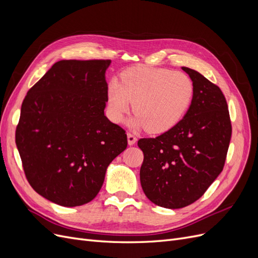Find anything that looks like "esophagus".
I'll use <instances>...</instances> for the list:
<instances>
[{
    "label": "esophagus",
    "instance_id": "34e87169",
    "mask_svg": "<svg viewBox=\"0 0 258 258\" xmlns=\"http://www.w3.org/2000/svg\"><path fill=\"white\" fill-rule=\"evenodd\" d=\"M127 139H128V144H129V145H134V144H136V142H137V138H136L134 135L128 134V135H127Z\"/></svg>",
    "mask_w": 258,
    "mask_h": 258
}]
</instances>
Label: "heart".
Wrapping results in <instances>:
<instances>
[{
    "label": "heart",
    "instance_id": "heart-1",
    "mask_svg": "<svg viewBox=\"0 0 258 258\" xmlns=\"http://www.w3.org/2000/svg\"><path fill=\"white\" fill-rule=\"evenodd\" d=\"M192 97L194 85L185 73L138 66L121 74V83L112 80L108 84V115L114 122H120L134 102L136 115L129 119L128 126L162 134L183 118Z\"/></svg>",
    "mask_w": 258,
    "mask_h": 258
}]
</instances>
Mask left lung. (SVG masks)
<instances>
[{
	"label": "left lung",
	"instance_id": "1",
	"mask_svg": "<svg viewBox=\"0 0 258 258\" xmlns=\"http://www.w3.org/2000/svg\"><path fill=\"white\" fill-rule=\"evenodd\" d=\"M194 85L183 119L155 139H141L144 154L140 181L146 197L167 209L198 200L222 172L231 138L226 99L216 85L189 68H182Z\"/></svg>",
	"mask_w": 258,
	"mask_h": 258
}]
</instances>
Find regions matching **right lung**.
Returning a JSON list of instances; mask_svg holds the SVG:
<instances>
[{"instance_id": "1", "label": "right lung", "mask_w": 258, "mask_h": 258, "mask_svg": "<svg viewBox=\"0 0 258 258\" xmlns=\"http://www.w3.org/2000/svg\"><path fill=\"white\" fill-rule=\"evenodd\" d=\"M111 60H61L21 105L16 145L32 188L62 207L88 204L127 135L104 115Z\"/></svg>"}]
</instances>
